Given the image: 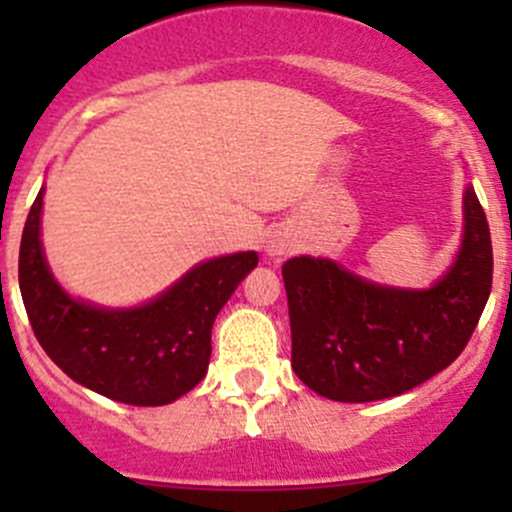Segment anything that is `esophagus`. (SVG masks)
Wrapping results in <instances>:
<instances>
[{
    "label": "esophagus",
    "instance_id": "1",
    "mask_svg": "<svg viewBox=\"0 0 512 512\" xmlns=\"http://www.w3.org/2000/svg\"><path fill=\"white\" fill-rule=\"evenodd\" d=\"M294 250V240L287 235L285 230H275L265 242V252L270 260H282V257L289 255Z\"/></svg>",
    "mask_w": 512,
    "mask_h": 512
}]
</instances>
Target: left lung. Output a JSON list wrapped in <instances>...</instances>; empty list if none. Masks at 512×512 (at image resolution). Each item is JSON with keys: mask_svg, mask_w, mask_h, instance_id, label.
Segmentation results:
<instances>
[{"mask_svg": "<svg viewBox=\"0 0 512 512\" xmlns=\"http://www.w3.org/2000/svg\"><path fill=\"white\" fill-rule=\"evenodd\" d=\"M282 280L294 374L332 401L391 399L466 349L493 285L488 220L468 183L461 250L428 289L376 285L334 260L307 255L287 260Z\"/></svg>", "mask_w": 512, "mask_h": 512, "instance_id": "left-lung-1", "label": "left lung"}]
</instances>
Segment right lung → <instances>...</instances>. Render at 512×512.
<instances>
[{
    "label": "right lung",
    "instance_id": "add662e5",
    "mask_svg": "<svg viewBox=\"0 0 512 512\" xmlns=\"http://www.w3.org/2000/svg\"><path fill=\"white\" fill-rule=\"evenodd\" d=\"M44 188L29 210L19 247V289L41 349L66 376L106 399L163 406L203 381L210 332L257 252L200 262L141 307L111 309L76 299L51 275L41 247Z\"/></svg>",
    "mask_w": 512,
    "mask_h": 512
}]
</instances>
